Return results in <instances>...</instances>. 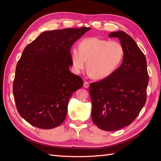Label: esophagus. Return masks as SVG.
Listing matches in <instances>:
<instances>
[{"instance_id": "1", "label": "esophagus", "mask_w": 161, "mask_h": 161, "mask_svg": "<svg viewBox=\"0 0 161 161\" xmlns=\"http://www.w3.org/2000/svg\"><path fill=\"white\" fill-rule=\"evenodd\" d=\"M83 86H84V87H85V88H89V83L87 81H85L84 82V84H83Z\"/></svg>"}]
</instances>
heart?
Masks as SVG:
<instances>
[{
    "instance_id": "b5f03b06",
    "label": "heart",
    "mask_w": 161,
    "mask_h": 161,
    "mask_svg": "<svg viewBox=\"0 0 161 161\" xmlns=\"http://www.w3.org/2000/svg\"><path fill=\"white\" fill-rule=\"evenodd\" d=\"M124 56V49L118 42L97 37L85 39L79 49L72 48L71 60L74 70L79 74L85 69L95 79L103 80L118 69Z\"/></svg>"
}]
</instances>
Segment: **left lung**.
<instances>
[{
  "instance_id": "1",
  "label": "left lung",
  "mask_w": 161,
  "mask_h": 161,
  "mask_svg": "<svg viewBox=\"0 0 161 161\" xmlns=\"http://www.w3.org/2000/svg\"><path fill=\"white\" fill-rule=\"evenodd\" d=\"M124 49L121 66L105 79L89 86L91 118L101 130L115 131L129 125L147 101L148 74L147 60L137 43L123 31L111 32Z\"/></svg>"
}]
</instances>
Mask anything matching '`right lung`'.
<instances>
[{
    "label": "right lung",
    "mask_w": 161,
    "mask_h": 161,
    "mask_svg": "<svg viewBox=\"0 0 161 161\" xmlns=\"http://www.w3.org/2000/svg\"><path fill=\"white\" fill-rule=\"evenodd\" d=\"M90 30L47 31L24 49L16 66L13 96L19 114L31 125L47 130L64 121L70 97L83 85L70 71V49Z\"/></svg>",
    "instance_id": "add662e5"
}]
</instances>
